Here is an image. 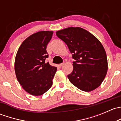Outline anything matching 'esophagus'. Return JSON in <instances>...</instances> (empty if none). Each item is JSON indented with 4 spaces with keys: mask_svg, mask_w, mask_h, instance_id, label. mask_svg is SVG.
I'll list each match as a JSON object with an SVG mask.
<instances>
[{
    "mask_svg": "<svg viewBox=\"0 0 121 121\" xmlns=\"http://www.w3.org/2000/svg\"><path fill=\"white\" fill-rule=\"evenodd\" d=\"M64 63H61V64H60L58 65H59L60 67H62L63 65H64Z\"/></svg>",
    "mask_w": 121,
    "mask_h": 121,
    "instance_id": "1",
    "label": "esophagus"
}]
</instances>
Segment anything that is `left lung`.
Returning <instances> with one entry per match:
<instances>
[{
	"mask_svg": "<svg viewBox=\"0 0 121 121\" xmlns=\"http://www.w3.org/2000/svg\"><path fill=\"white\" fill-rule=\"evenodd\" d=\"M56 35L67 45L75 60L73 72L68 75L71 83L85 92L98 88L108 70L106 52L98 39L78 27L59 30Z\"/></svg>",
	"mask_w": 121,
	"mask_h": 121,
	"instance_id": "left-lung-1",
	"label": "left lung"
}]
</instances>
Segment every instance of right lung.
<instances>
[{
	"instance_id": "obj_1",
	"label": "right lung",
	"mask_w": 121,
	"mask_h": 121,
	"mask_svg": "<svg viewBox=\"0 0 121 121\" xmlns=\"http://www.w3.org/2000/svg\"><path fill=\"white\" fill-rule=\"evenodd\" d=\"M53 34L52 31L33 34L23 41L16 56L17 79L23 88L33 95H41L53 84L57 68L46 61L48 57L46 48Z\"/></svg>"
}]
</instances>
